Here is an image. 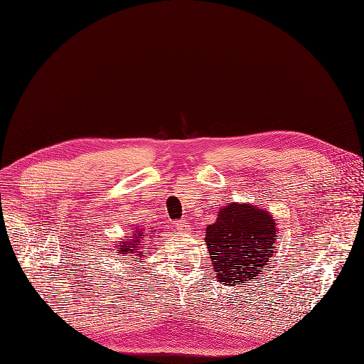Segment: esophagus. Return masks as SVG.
<instances>
[{
  "label": "esophagus",
  "mask_w": 364,
  "mask_h": 364,
  "mask_svg": "<svg viewBox=\"0 0 364 364\" xmlns=\"http://www.w3.org/2000/svg\"><path fill=\"white\" fill-rule=\"evenodd\" d=\"M176 224V228L177 230H180V232H190V225H188V221H186V220H178V221H176L174 223Z\"/></svg>",
  "instance_id": "34e87169"
}]
</instances>
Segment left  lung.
<instances>
[{
  "label": "left lung",
  "mask_w": 364,
  "mask_h": 364,
  "mask_svg": "<svg viewBox=\"0 0 364 364\" xmlns=\"http://www.w3.org/2000/svg\"><path fill=\"white\" fill-rule=\"evenodd\" d=\"M276 237V223L264 209L247 203L223 208L205 237L217 279L233 286L255 277L269 267Z\"/></svg>",
  "instance_id": "8db88e82"
}]
</instances>
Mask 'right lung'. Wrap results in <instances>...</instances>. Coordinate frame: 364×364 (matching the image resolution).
<instances>
[{"mask_svg": "<svg viewBox=\"0 0 364 364\" xmlns=\"http://www.w3.org/2000/svg\"><path fill=\"white\" fill-rule=\"evenodd\" d=\"M146 233H147V228H137L136 235H132V239L124 240L122 245H121V247H118V251H119V252H124V254H132V252H136L137 255L141 257L144 247L141 246L140 237L146 236ZM150 235L153 236V230H151Z\"/></svg>", "mask_w": 364, "mask_h": 364, "instance_id": "right-lung-1", "label": "right lung"}]
</instances>
